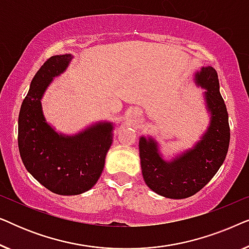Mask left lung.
Returning a JSON list of instances; mask_svg holds the SVG:
<instances>
[{"instance_id":"left-lung-1","label":"left lung","mask_w":249,"mask_h":249,"mask_svg":"<svg viewBox=\"0 0 249 249\" xmlns=\"http://www.w3.org/2000/svg\"><path fill=\"white\" fill-rule=\"evenodd\" d=\"M194 81L205 89L203 97L209 113V124L198 141L190 148L165 158L155 137L142 135L139 138L144 181L149 189L166 198H187L199 192L215 176L229 148V118L215 69L202 67L195 72Z\"/></svg>"}]
</instances>
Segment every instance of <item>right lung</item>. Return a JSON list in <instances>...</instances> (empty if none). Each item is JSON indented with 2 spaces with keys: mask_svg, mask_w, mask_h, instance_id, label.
<instances>
[{
  "mask_svg": "<svg viewBox=\"0 0 249 249\" xmlns=\"http://www.w3.org/2000/svg\"><path fill=\"white\" fill-rule=\"evenodd\" d=\"M72 59L71 54L54 55L40 67L30 83L18 120L19 152L27 171L52 193L66 196L79 195L95 186L117 125L101 120L68 135L47 122L42 98Z\"/></svg>",
  "mask_w": 249,
  "mask_h": 249,
  "instance_id": "add662e5",
  "label": "right lung"
}]
</instances>
